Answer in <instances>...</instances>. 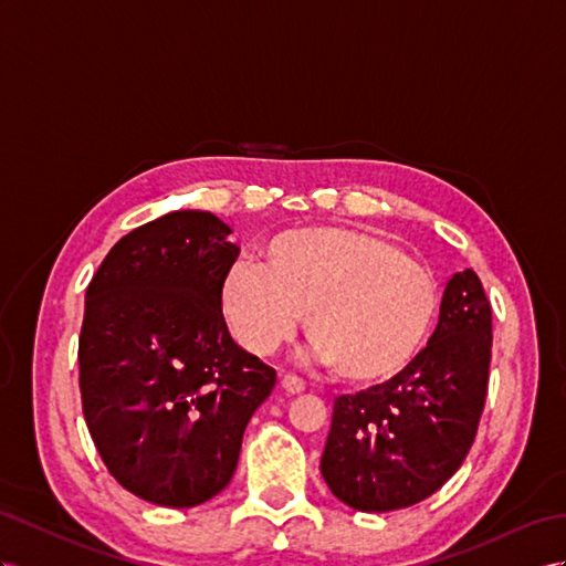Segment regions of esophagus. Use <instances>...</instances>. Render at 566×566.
I'll return each instance as SVG.
<instances>
[{"label":"esophagus","instance_id":"esophagus-1","mask_svg":"<svg viewBox=\"0 0 566 566\" xmlns=\"http://www.w3.org/2000/svg\"><path fill=\"white\" fill-rule=\"evenodd\" d=\"M282 387H284V392H289V395H301L303 389H306V382H303L298 375L286 373L282 378Z\"/></svg>","mask_w":566,"mask_h":566}]
</instances>
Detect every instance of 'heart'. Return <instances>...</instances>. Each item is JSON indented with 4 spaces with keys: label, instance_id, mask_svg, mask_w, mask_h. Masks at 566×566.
<instances>
[{
    "label": "heart",
    "instance_id": "obj_1",
    "mask_svg": "<svg viewBox=\"0 0 566 566\" xmlns=\"http://www.w3.org/2000/svg\"><path fill=\"white\" fill-rule=\"evenodd\" d=\"M222 315L243 349L270 354L306 337L352 382L389 378L421 349L438 311L432 272L397 245L349 227H294L265 241L263 268L237 260Z\"/></svg>",
    "mask_w": 566,
    "mask_h": 566
}]
</instances>
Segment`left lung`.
<instances>
[{"label":"left lung","mask_w":566,"mask_h":566,"mask_svg":"<svg viewBox=\"0 0 566 566\" xmlns=\"http://www.w3.org/2000/svg\"><path fill=\"white\" fill-rule=\"evenodd\" d=\"M492 311L473 270L447 282L426 349L392 380L335 399L321 471L358 512L403 510L467 459L485 407Z\"/></svg>","instance_id":"left-lung-1"}]
</instances>
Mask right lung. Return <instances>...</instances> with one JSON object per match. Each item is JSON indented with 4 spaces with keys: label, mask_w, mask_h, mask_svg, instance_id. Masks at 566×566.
Wrapping results in <instances>:
<instances>
[{
    "label": "right lung",
    "mask_w": 566,
    "mask_h": 566,
    "mask_svg": "<svg viewBox=\"0 0 566 566\" xmlns=\"http://www.w3.org/2000/svg\"><path fill=\"white\" fill-rule=\"evenodd\" d=\"M202 210L112 245L85 292L83 416L107 471L136 497L196 506L237 471L243 430L277 373L231 339L220 292L239 249Z\"/></svg>",
    "instance_id": "add662e5"
}]
</instances>
